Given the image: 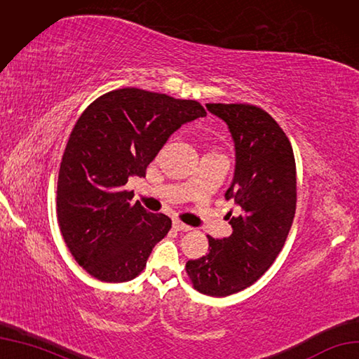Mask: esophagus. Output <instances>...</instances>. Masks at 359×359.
<instances>
[{
    "instance_id": "obj_1",
    "label": "esophagus",
    "mask_w": 359,
    "mask_h": 359,
    "mask_svg": "<svg viewBox=\"0 0 359 359\" xmlns=\"http://www.w3.org/2000/svg\"><path fill=\"white\" fill-rule=\"evenodd\" d=\"M174 229L178 230V231H189V230H191L190 226L184 224V222H181L180 219H175V221H174Z\"/></svg>"
}]
</instances>
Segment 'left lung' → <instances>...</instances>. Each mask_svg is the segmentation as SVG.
<instances>
[{
    "instance_id": "8db88e82",
    "label": "left lung",
    "mask_w": 359,
    "mask_h": 359,
    "mask_svg": "<svg viewBox=\"0 0 359 359\" xmlns=\"http://www.w3.org/2000/svg\"><path fill=\"white\" fill-rule=\"evenodd\" d=\"M224 120L234 141L236 168L226 191L241 214L230 218L229 238L208 236L209 252L185 270L194 290L227 297L262 278L285 245L295 203L297 175L288 137L264 109L250 104H206Z\"/></svg>"
}]
</instances>
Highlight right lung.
Instances as JSON below:
<instances>
[{"label":"right lung","mask_w":359,"mask_h":359,"mask_svg":"<svg viewBox=\"0 0 359 359\" xmlns=\"http://www.w3.org/2000/svg\"><path fill=\"white\" fill-rule=\"evenodd\" d=\"M205 116L199 102L137 88L108 92L83 111L62 156L56 206L68 250L89 275L126 282L144 270L172 221L130 203L123 185L145 177L184 123Z\"/></svg>","instance_id":"1"}]
</instances>
